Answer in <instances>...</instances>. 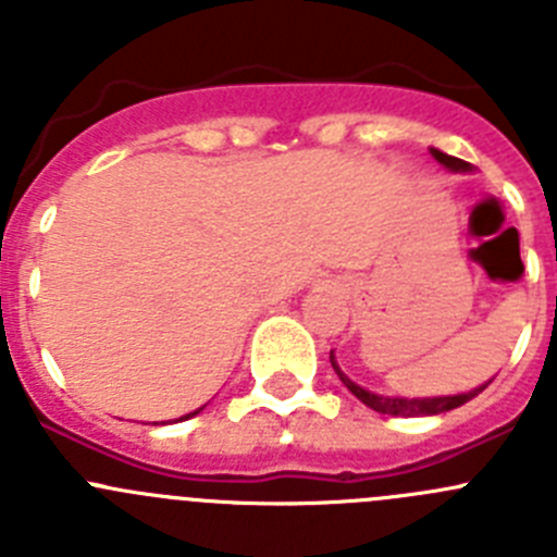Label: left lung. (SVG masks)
Returning <instances> with one entry per match:
<instances>
[{
  "label": "left lung",
  "instance_id": "left-lung-1",
  "mask_svg": "<svg viewBox=\"0 0 557 557\" xmlns=\"http://www.w3.org/2000/svg\"><path fill=\"white\" fill-rule=\"evenodd\" d=\"M429 152H432V158L437 163H441L443 169H448V172H473V166H470L468 161H462V158H454L448 156V152L443 150H434V147H429ZM331 367L333 372L338 374V380L344 383V388L349 391L352 396H358V399L363 401L367 407H372V410L383 412V416H399V418H416V416H441V412H448L454 410V407H462L465 401H470L473 396H479L481 391L486 388V385L492 383V380H486V383H481L479 388L473 391H465V394H448V396H418V399H410V396H385V394H374V391H367L363 385L352 383V380L347 377V374L338 369L336 363V355L331 352Z\"/></svg>",
  "mask_w": 557,
  "mask_h": 557
}]
</instances>
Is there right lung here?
I'll return each mask as SVG.
<instances>
[{
  "label": "right lung",
  "mask_w": 557,
  "mask_h": 557,
  "mask_svg": "<svg viewBox=\"0 0 557 557\" xmlns=\"http://www.w3.org/2000/svg\"><path fill=\"white\" fill-rule=\"evenodd\" d=\"M205 410V405L202 407H199V410H194V412H188V416H183V418H177V421H185V418H194V416H199V412H202Z\"/></svg>",
  "instance_id": "right-lung-1"
}]
</instances>
